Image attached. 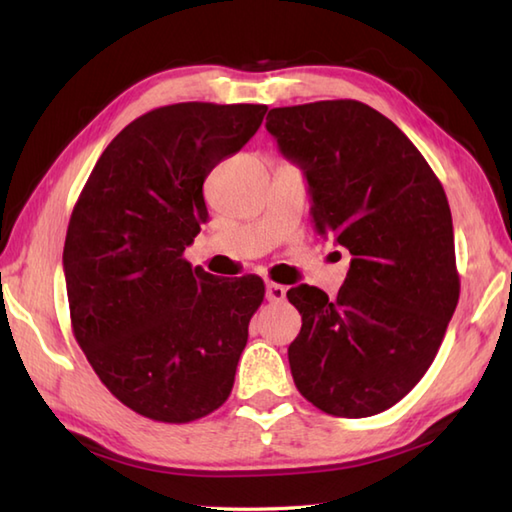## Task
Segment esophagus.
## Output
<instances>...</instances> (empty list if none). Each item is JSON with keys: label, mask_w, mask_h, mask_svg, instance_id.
Segmentation results:
<instances>
[{"label": "esophagus", "mask_w": 512, "mask_h": 512, "mask_svg": "<svg viewBox=\"0 0 512 512\" xmlns=\"http://www.w3.org/2000/svg\"><path fill=\"white\" fill-rule=\"evenodd\" d=\"M265 296H267L269 302H283L285 296H287V289L283 285H278V283H267Z\"/></svg>", "instance_id": "obj_1"}]
</instances>
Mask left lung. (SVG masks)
I'll list each match as a JSON object with an SVG mask.
<instances>
[{
  "mask_svg": "<svg viewBox=\"0 0 512 512\" xmlns=\"http://www.w3.org/2000/svg\"><path fill=\"white\" fill-rule=\"evenodd\" d=\"M265 125L307 176L316 232L353 256L333 300L309 285L287 291L302 316L287 351L296 387L336 417L387 411L429 371L460 300L444 187L367 103L274 108Z\"/></svg>",
  "mask_w": 512,
  "mask_h": 512,
  "instance_id": "obj_1",
  "label": "left lung"
}]
</instances>
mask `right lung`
<instances>
[{"instance_id": "obj_1", "label": "right lung", "mask_w": 512, "mask_h": 512, "mask_svg": "<svg viewBox=\"0 0 512 512\" xmlns=\"http://www.w3.org/2000/svg\"><path fill=\"white\" fill-rule=\"evenodd\" d=\"M265 112L185 101L141 114L103 150L72 210V333L114 398L154 422H194L232 393L265 285L214 278L183 252L207 221V174L254 137Z\"/></svg>"}]
</instances>
